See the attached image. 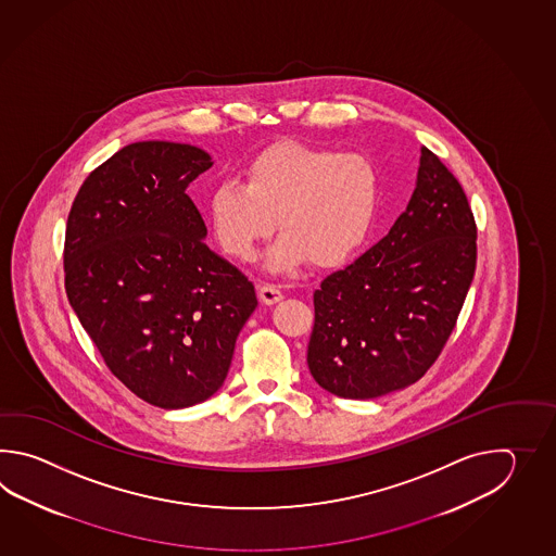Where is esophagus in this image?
I'll use <instances>...</instances> for the list:
<instances>
[{
  "mask_svg": "<svg viewBox=\"0 0 556 556\" xmlns=\"http://www.w3.org/2000/svg\"><path fill=\"white\" fill-rule=\"evenodd\" d=\"M258 294H261V300L266 306H273L283 298L280 286H276V283H262L258 288Z\"/></svg>",
  "mask_w": 556,
  "mask_h": 556,
  "instance_id": "obj_1",
  "label": "esophagus"
}]
</instances>
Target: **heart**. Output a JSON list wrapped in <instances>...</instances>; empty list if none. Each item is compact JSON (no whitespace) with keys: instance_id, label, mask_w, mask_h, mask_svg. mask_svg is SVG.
Segmentation results:
<instances>
[{"instance_id":"1","label":"heart","mask_w":556,"mask_h":556,"mask_svg":"<svg viewBox=\"0 0 556 556\" xmlns=\"http://www.w3.org/2000/svg\"><path fill=\"white\" fill-rule=\"evenodd\" d=\"M378 201V170L364 154L286 141L256 154L242 182H220L206 206L218 247L238 262L254 261L278 218L282 237L268 252V268L290 273L307 258L318 268L354 258Z\"/></svg>"}]
</instances>
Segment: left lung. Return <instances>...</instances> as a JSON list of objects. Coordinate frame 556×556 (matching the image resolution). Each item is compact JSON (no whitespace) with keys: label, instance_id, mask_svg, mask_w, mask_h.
I'll use <instances>...</instances> for the list:
<instances>
[{"label":"left lung","instance_id":"left-lung-1","mask_svg":"<svg viewBox=\"0 0 556 556\" xmlns=\"http://www.w3.org/2000/svg\"><path fill=\"white\" fill-rule=\"evenodd\" d=\"M475 264L469 201L438 154L421 147L405 213L314 292L312 378L345 400H374L424 378L457 324Z\"/></svg>","mask_w":556,"mask_h":556}]
</instances>
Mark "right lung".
<instances>
[{
  "label": "right lung",
  "instance_id": "add662e5",
  "mask_svg": "<svg viewBox=\"0 0 556 556\" xmlns=\"http://www.w3.org/2000/svg\"><path fill=\"white\" fill-rule=\"evenodd\" d=\"M206 151L132 142L97 166L65 230V292L115 378L163 409L206 402L258 306L254 286L204 244L187 189Z\"/></svg>",
  "mask_w": 556,
  "mask_h": 556
}]
</instances>
